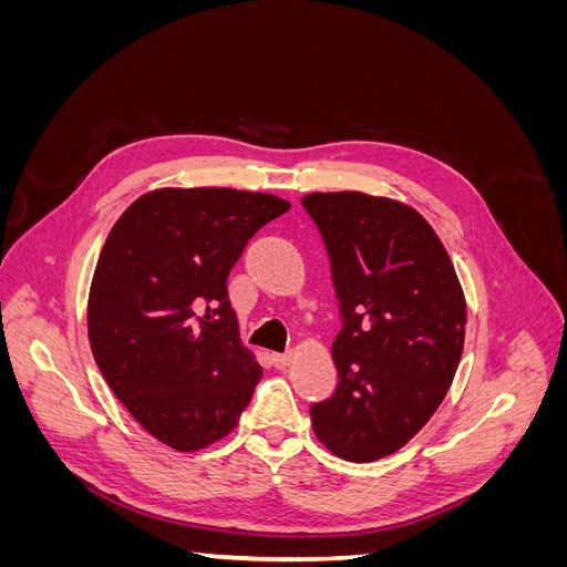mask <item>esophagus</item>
Here are the masks:
<instances>
[{"mask_svg":"<svg viewBox=\"0 0 567 567\" xmlns=\"http://www.w3.org/2000/svg\"><path fill=\"white\" fill-rule=\"evenodd\" d=\"M271 362H274V367H277V369H286V367H290V362H293V354H290V352H286V354H271Z\"/></svg>","mask_w":567,"mask_h":567,"instance_id":"1","label":"esophagus"}]
</instances>
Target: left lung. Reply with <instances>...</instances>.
<instances>
[{"label": "left lung", "mask_w": 567, "mask_h": 567, "mask_svg": "<svg viewBox=\"0 0 567 567\" xmlns=\"http://www.w3.org/2000/svg\"><path fill=\"white\" fill-rule=\"evenodd\" d=\"M331 257L342 331L338 388L312 404L331 454L371 463L414 437L447 394L466 338V298L440 236L411 205L362 192L302 196Z\"/></svg>", "instance_id": "left-lung-1"}]
</instances>
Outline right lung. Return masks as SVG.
Masks as SVG:
<instances>
[{
	"label": "right lung",
	"mask_w": 567,
	"mask_h": 567,
	"mask_svg": "<svg viewBox=\"0 0 567 567\" xmlns=\"http://www.w3.org/2000/svg\"><path fill=\"white\" fill-rule=\"evenodd\" d=\"M288 208L271 194L165 186L136 198L101 248L92 354L134 421L169 450L225 440L262 379L227 279L250 236Z\"/></svg>",
	"instance_id": "obj_1"
}]
</instances>
